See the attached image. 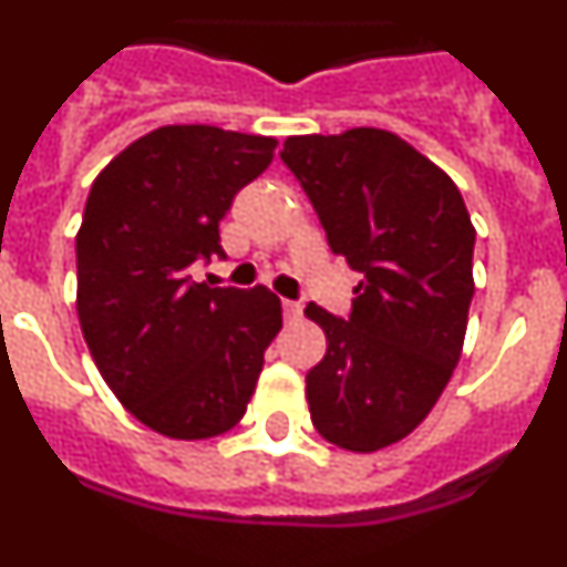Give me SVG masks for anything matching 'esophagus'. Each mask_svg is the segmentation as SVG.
<instances>
[{
	"label": "esophagus",
	"mask_w": 567,
	"mask_h": 567,
	"mask_svg": "<svg viewBox=\"0 0 567 567\" xmlns=\"http://www.w3.org/2000/svg\"><path fill=\"white\" fill-rule=\"evenodd\" d=\"M282 313H285V320L293 322V320H299V317H302V306H299V302H291V299H285Z\"/></svg>",
	"instance_id": "34e87169"
}]
</instances>
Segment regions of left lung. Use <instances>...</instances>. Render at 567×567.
Segmentation results:
<instances>
[{
    "label": "left lung",
    "instance_id": "1",
    "mask_svg": "<svg viewBox=\"0 0 567 567\" xmlns=\"http://www.w3.org/2000/svg\"><path fill=\"white\" fill-rule=\"evenodd\" d=\"M282 161L363 274L351 317L308 302L326 357L306 378L328 444L378 453L430 415L455 372L473 302L475 227L453 178L403 137L374 126L293 135Z\"/></svg>",
    "mask_w": 567,
    "mask_h": 567
}]
</instances>
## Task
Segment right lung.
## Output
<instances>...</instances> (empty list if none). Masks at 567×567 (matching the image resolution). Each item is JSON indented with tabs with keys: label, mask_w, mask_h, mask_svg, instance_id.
<instances>
[{
	"label": "right lung",
	"mask_w": 567,
	"mask_h": 567,
	"mask_svg": "<svg viewBox=\"0 0 567 567\" xmlns=\"http://www.w3.org/2000/svg\"><path fill=\"white\" fill-rule=\"evenodd\" d=\"M276 137L161 126L94 178L78 230V313L94 365L137 421L178 441L245 417L282 302L195 282L233 195L274 161Z\"/></svg>",
	"instance_id": "add662e5"
}]
</instances>
